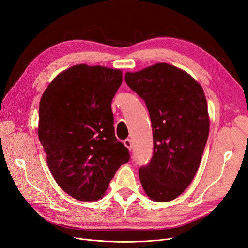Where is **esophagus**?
Segmentation results:
<instances>
[{
    "mask_svg": "<svg viewBox=\"0 0 248 248\" xmlns=\"http://www.w3.org/2000/svg\"><path fill=\"white\" fill-rule=\"evenodd\" d=\"M124 146L128 149V150H132L133 149V143H132V141L130 139H126V140H124Z\"/></svg>",
    "mask_w": 248,
    "mask_h": 248,
    "instance_id": "esophagus-1",
    "label": "esophagus"
}]
</instances>
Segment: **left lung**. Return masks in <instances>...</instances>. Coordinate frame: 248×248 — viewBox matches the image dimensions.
Masks as SVG:
<instances>
[{"label":"left lung","instance_id":"8db88e82","mask_svg":"<svg viewBox=\"0 0 248 248\" xmlns=\"http://www.w3.org/2000/svg\"><path fill=\"white\" fill-rule=\"evenodd\" d=\"M125 82L145 100L153 126V157L140 180L149 199L170 202L199 169L210 131L206 96L188 73L166 62L126 72Z\"/></svg>","mask_w":248,"mask_h":248}]
</instances>
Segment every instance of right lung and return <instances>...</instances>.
I'll return each instance as SVG.
<instances>
[{
    "label": "right lung",
    "instance_id": "add662e5",
    "mask_svg": "<svg viewBox=\"0 0 248 248\" xmlns=\"http://www.w3.org/2000/svg\"><path fill=\"white\" fill-rule=\"evenodd\" d=\"M123 72L81 63L61 72L39 102L37 133L50 173L72 198L105 195L116 170L130 160L114 136L111 101Z\"/></svg>",
    "mask_w": 248,
    "mask_h": 248
}]
</instances>
